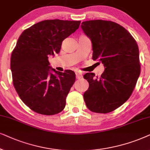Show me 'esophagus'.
I'll list each match as a JSON object with an SVG mask.
<instances>
[{
    "label": "esophagus",
    "instance_id": "esophagus-1",
    "mask_svg": "<svg viewBox=\"0 0 150 150\" xmlns=\"http://www.w3.org/2000/svg\"><path fill=\"white\" fill-rule=\"evenodd\" d=\"M75 75H76V77L77 79L81 78V77H82V73L80 71H77L76 73H75Z\"/></svg>",
    "mask_w": 150,
    "mask_h": 150
}]
</instances>
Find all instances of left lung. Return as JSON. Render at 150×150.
<instances>
[{
	"label": "left lung",
	"mask_w": 150,
	"mask_h": 150,
	"mask_svg": "<svg viewBox=\"0 0 150 150\" xmlns=\"http://www.w3.org/2000/svg\"><path fill=\"white\" fill-rule=\"evenodd\" d=\"M81 27L91 39L93 59L101 62L105 70L95 78L87 73L89 88L83 94L86 105L92 112L108 113L118 108L129 98L141 73L139 47L122 26L112 21H84Z\"/></svg>",
	"instance_id": "left-lung-1"
}]
</instances>
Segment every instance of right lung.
I'll return each mask as SVG.
<instances>
[{
	"instance_id": "add662e5",
	"label": "right lung",
	"mask_w": 150,
	"mask_h": 150,
	"mask_svg": "<svg viewBox=\"0 0 150 150\" xmlns=\"http://www.w3.org/2000/svg\"><path fill=\"white\" fill-rule=\"evenodd\" d=\"M80 23L46 20L25 29L18 40L10 63L13 83L21 100L35 112L53 115L65 108L75 74L71 70L55 71L48 59L59 53L62 41Z\"/></svg>"
}]
</instances>
